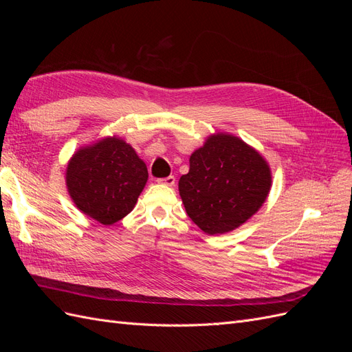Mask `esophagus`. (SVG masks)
I'll use <instances>...</instances> for the list:
<instances>
[{
	"mask_svg": "<svg viewBox=\"0 0 352 352\" xmlns=\"http://www.w3.org/2000/svg\"><path fill=\"white\" fill-rule=\"evenodd\" d=\"M158 182L162 185H166V186H173L175 182H176V179H175V176H167V177H163V179H158Z\"/></svg>",
	"mask_w": 352,
	"mask_h": 352,
	"instance_id": "1",
	"label": "esophagus"
}]
</instances>
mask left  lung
Wrapping results in <instances>:
<instances>
[{
	"instance_id": "1",
	"label": "left lung",
	"mask_w": 352,
	"mask_h": 352,
	"mask_svg": "<svg viewBox=\"0 0 352 352\" xmlns=\"http://www.w3.org/2000/svg\"><path fill=\"white\" fill-rule=\"evenodd\" d=\"M272 186L267 162L236 136L217 133L189 158L179 179L188 216L208 235L239 228L264 204Z\"/></svg>"
}]
</instances>
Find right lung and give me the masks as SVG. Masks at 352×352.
I'll return each instance as SVG.
<instances>
[{
  "label": "right lung",
  "instance_id": "right-lung-1",
  "mask_svg": "<svg viewBox=\"0 0 352 352\" xmlns=\"http://www.w3.org/2000/svg\"><path fill=\"white\" fill-rule=\"evenodd\" d=\"M146 180L145 163L117 136L80 148L66 170V185L74 204L105 226L129 214Z\"/></svg>",
  "mask_w": 352,
  "mask_h": 352
}]
</instances>
